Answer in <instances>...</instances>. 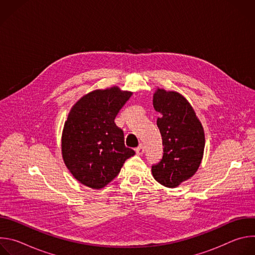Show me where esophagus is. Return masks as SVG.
<instances>
[{"mask_svg":"<svg viewBox=\"0 0 255 255\" xmlns=\"http://www.w3.org/2000/svg\"><path fill=\"white\" fill-rule=\"evenodd\" d=\"M135 152H136V154H138V155H142V154L144 153V146H143L142 144H140L138 147L135 148Z\"/></svg>","mask_w":255,"mask_h":255,"instance_id":"esophagus-1","label":"esophagus"}]
</instances>
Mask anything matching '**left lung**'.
I'll return each instance as SVG.
<instances>
[{
	"mask_svg": "<svg viewBox=\"0 0 255 255\" xmlns=\"http://www.w3.org/2000/svg\"><path fill=\"white\" fill-rule=\"evenodd\" d=\"M153 107L160 113L163 155L151 166L153 177L166 188H176L198 170L205 148V133L187 99L176 92L157 89Z\"/></svg>",
	"mask_w": 255,
	"mask_h": 255,
	"instance_id": "1",
	"label": "left lung"
}]
</instances>
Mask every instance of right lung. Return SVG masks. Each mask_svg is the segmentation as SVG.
Here are the masks:
<instances>
[{"label":"right lung","instance_id":"1","mask_svg":"<svg viewBox=\"0 0 255 255\" xmlns=\"http://www.w3.org/2000/svg\"><path fill=\"white\" fill-rule=\"evenodd\" d=\"M132 93L118 87L96 90L79 100L67 116L61 137L63 161L81 184L102 189L135 151L124 144L115 118Z\"/></svg>","mask_w":255,"mask_h":255}]
</instances>
